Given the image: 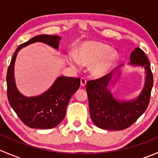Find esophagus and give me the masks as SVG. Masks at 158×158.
<instances>
[{"label":"esophagus","instance_id":"obj_1","mask_svg":"<svg viewBox=\"0 0 158 158\" xmlns=\"http://www.w3.org/2000/svg\"><path fill=\"white\" fill-rule=\"evenodd\" d=\"M80 83L82 86H85V85H86V79H85V78H81Z\"/></svg>","mask_w":158,"mask_h":158}]
</instances>
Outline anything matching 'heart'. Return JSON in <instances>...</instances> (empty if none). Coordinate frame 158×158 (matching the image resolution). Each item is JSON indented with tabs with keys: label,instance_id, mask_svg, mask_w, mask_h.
<instances>
[{
	"label": "heart",
	"instance_id": "obj_1",
	"mask_svg": "<svg viewBox=\"0 0 158 158\" xmlns=\"http://www.w3.org/2000/svg\"><path fill=\"white\" fill-rule=\"evenodd\" d=\"M67 61L73 66L80 63L91 67V73L95 77L106 76L115 66L118 54L111 50V47L98 41H86L76 50V56H68Z\"/></svg>",
	"mask_w": 158,
	"mask_h": 158
}]
</instances>
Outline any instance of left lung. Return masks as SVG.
Returning a JSON list of instances; mask_svg holds the SVG:
<instances>
[{
    "label": "left lung",
    "instance_id": "1",
    "mask_svg": "<svg viewBox=\"0 0 158 158\" xmlns=\"http://www.w3.org/2000/svg\"><path fill=\"white\" fill-rule=\"evenodd\" d=\"M130 61L129 64L131 66L144 67L146 73L144 88L135 99L118 101L114 98L108 88L112 74L87 82L90 117L99 128L111 131L126 129L135 123L147 109L154 82L151 65L144 51L138 47L131 52ZM122 66L120 65L119 67ZM119 76L120 72L118 73L116 79Z\"/></svg>",
    "mask_w": 158,
    "mask_h": 158
}]
</instances>
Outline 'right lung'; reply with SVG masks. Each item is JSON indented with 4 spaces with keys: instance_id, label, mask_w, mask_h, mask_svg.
I'll return each mask as SVG.
<instances>
[{
    "instance_id": "add662e5",
    "label": "right lung",
    "mask_w": 158,
    "mask_h": 158,
    "mask_svg": "<svg viewBox=\"0 0 158 158\" xmlns=\"http://www.w3.org/2000/svg\"><path fill=\"white\" fill-rule=\"evenodd\" d=\"M59 36L38 35L17 47L7 69V85L9 103L19 118L31 128L50 129L55 128L66 115V108L72 95L80 85L79 78L60 76L48 90L34 97L22 95L16 86L14 79V63L17 52L23 47L36 42L44 43L58 49Z\"/></svg>"
}]
</instances>
